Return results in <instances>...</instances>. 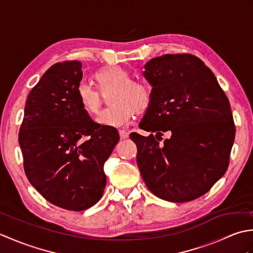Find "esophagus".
Masks as SVG:
<instances>
[{"instance_id":"1","label":"esophagus","mask_w":253,"mask_h":253,"mask_svg":"<svg viewBox=\"0 0 253 253\" xmlns=\"http://www.w3.org/2000/svg\"><path fill=\"white\" fill-rule=\"evenodd\" d=\"M118 132H120L121 139H126V138H128V131H127V130H118Z\"/></svg>"}]
</instances>
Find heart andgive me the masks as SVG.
Instances as JSON below:
<instances>
[{
  "label": "heart",
  "mask_w": 253,
  "mask_h": 253,
  "mask_svg": "<svg viewBox=\"0 0 253 253\" xmlns=\"http://www.w3.org/2000/svg\"><path fill=\"white\" fill-rule=\"evenodd\" d=\"M93 79L101 93L111 92L107 96L111 107L102 110L95 122L101 126L123 127L130 122L132 110L136 113L146 111L152 102V87L146 80L131 79L126 68L112 65L100 69ZM76 98L82 109L88 114H95L100 107V93L87 84H79Z\"/></svg>",
  "instance_id": "b5f03b06"
}]
</instances>
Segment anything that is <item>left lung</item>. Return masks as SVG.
I'll return each instance as SVG.
<instances>
[{
  "label": "left lung",
  "mask_w": 253,
  "mask_h": 253,
  "mask_svg": "<svg viewBox=\"0 0 253 253\" xmlns=\"http://www.w3.org/2000/svg\"><path fill=\"white\" fill-rule=\"evenodd\" d=\"M143 76L153 96L139 128L155 137L129 136L142 179L163 200H195L227 170L236 131L229 101L211 69L195 55L154 57L144 65ZM162 131L171 138L160 145Z\"/></svg>",
  "instance_id": "obj_1"
}]
</instances>
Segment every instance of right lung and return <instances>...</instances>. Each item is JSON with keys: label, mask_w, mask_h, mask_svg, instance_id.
I'll return each mask as SVG.
<instances>
[{"label": "right lung", "mask_w": 253, "mask_h": 253, "mask_svg": "<svg viewBox=\"0 0 253 253\" xmlns=\"http://www.w3.org/2000/svg\"><path fill=\"white\" fill-rule=\"evenodd\" d=\"M82 65L71 61L47 69L27 98L18 136L30 184L47 201L71 211L100 200L104 163L120 141L117 129L95 124L78 103Z\"/></svg>", "instance_id": "obj_1"}]
</instances>
